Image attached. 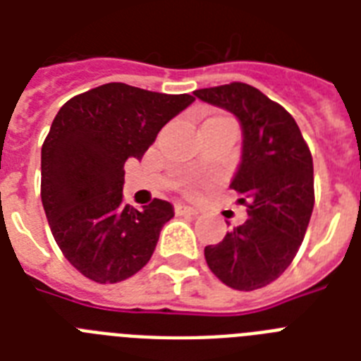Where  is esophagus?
I'll use <instances>...</instances> for the list:
<instances>
[{
    "label": "esophagus",
    "mask_w": 361,
    "mask_h": 361,
    "mask_svg": "<svg viewBox=\"0 0 361 361\" xmlns=\"http://www.w3.org/2000/svg\"><path fill=\"white\" fill-rule=\"evenodd\" d=\"M174 212L178 215H198V209L191 208V206H183V204H176Z\"/></svg>",
    "instance_id": "1"
}]
</instances>
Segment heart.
<instances>
[{"mask_svg": "<svg viewBox=\"0 0 361 361\" xmlns=\"http://www.w3.org/2000/svg\"><path fill=\"white\" fill-rule=\"evenodd\" d=\"M198 185L197 183H187V185H183V191L187 192V195H192V192H197Z\"/></svg>", "mask_w": 361, "mask_h": 361, "instance_id": "heart-1", "label": "heart"}]
</instances>
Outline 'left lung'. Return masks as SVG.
I'll list each match as a JSON object with an SVG mask.
<instances>
[{"label": "left lung", "instance_id": "obj_1", "mask_svg": "<svg viewBox=\"0 0 361 361\" xmlns=\"http://www.w3.org/2000/svg\"><path fill=\"white\" fill-rule=\"evenodd\" d=\"M195 95L240 120L243 153L231 189L249 215L204 257L226 286L257 290L274 283L302 245L314 206L313 157L294 118L257 87L231 82Z\"/></svg>", "mask_w": 361, "mask_h": 361}]
</instances>
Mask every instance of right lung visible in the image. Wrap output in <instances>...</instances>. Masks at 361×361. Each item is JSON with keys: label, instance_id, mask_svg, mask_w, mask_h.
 Instances as JSON below:
<instances>
[{"label": "right lung", "instance_id": "obj_1", "mask_svg": "<svg viewBox=\"0 0 361 361\" xmlns=\"http://www.w3.org/2000/svg\"><path fill=\"white\" fill-rule=\"evenodd\" d=\"M195 101L110 82L69 99L41 149V198L63 257L95 283H120L152 258L172 204L123 202V164Z\"/></svg>", "mask_w": 361, "mask_h": 361}]
</instances>
